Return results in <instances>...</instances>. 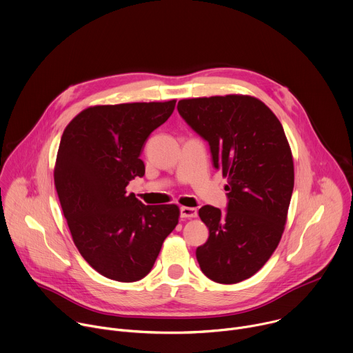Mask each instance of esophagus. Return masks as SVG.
Here are the masks:
<instances>
[{
    "label": "esophagus",
    "mask_w": 353,
    "mask_h": 353,
    "mask_svg": "<svg viewBox=\"0 0 353 353\" xmlns=\"http://www.w3.org/2000/svg\"><path fill=\"white\" fill-rule=\"evenodd\" d=\"M180 214L181 217H187V219H192L196 217V209L195 208H190V206H181L180 208Z\"/></svg>",
    "instance_id": "1"
}]
</instances>
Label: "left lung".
I'll return each instance as SVG.
<instances>
[{"label":"left lung","mask_w":353,"mask_h":353,"mask_svg":"<svg viewBox=\"0 0 353 353\" xmlns=\"http://www.w3.org/2000/svg\"><path fill=\"white\" fill-rule=\"evenodd\" d=\"M183 119L209 143L227 179V209L205 205L209 230L196 248L202 273L220 284L252 277L276 251L294 190V161L277 116L261 99L228 94L181 99Z\"/></svg>","instance_id":"1"}]
</instances>
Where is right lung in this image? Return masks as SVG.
<instances>
[{"instance_id": "right-lung-1", "label": "right lung", "mask_w": 353, "mask_h": 353, "mask_svg": "<svg viewBox=\"0 0 353 353\" xmlns=\"http://www.w3.org/2000/svg\"><path fill=\"white\" fill-rule=\"evenodd\" d=\"M176 99L88 106L63 130L54 181L74 245L106 279L145 277L179 223L177 205H144L126 187L145 173L140 159L150 134Z\"/></svg>"}]
</instances>
